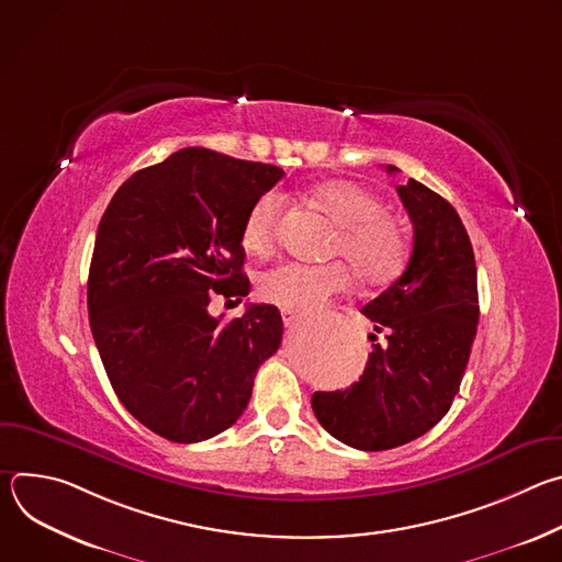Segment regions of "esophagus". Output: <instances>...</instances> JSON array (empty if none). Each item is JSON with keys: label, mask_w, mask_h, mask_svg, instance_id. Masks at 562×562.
I'll list each match as a JSON object with an SVG mask.
<instances>
[{"label": "esophagus", "mask_w": 562, "mask_h": 562, "mask_svg": "<svg viewBox=\"0 0 562 562\" xmlns=\"http://www.w3.org/2000/svg\"><path fill=\"white\" fill-rule=\"evenodd\" d=\"M300 317H302L300 311H295V308H282V323H284V327H293L295 323H300Z\"/></svg>", "instance_id": "esophagus-1"}]
</instances>
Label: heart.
I'll return each mask as SVG.
<instances>
[{
    "label": "heart",
    "instance_id": "b5f03b06",
    "mask_svg": "<svg viewBox=\"0 0 562 562\" xmlns=\"http://www.w3.org/2000/svg\"><path fill=\"white\" fill-rule=\"evenodd\" d=\"M306 200L338 226L329 256L347 260L360 284L384 286L403 273L409 258L405 228L384 215L375 193L349 180H329L313 184ZM280 220L282 200L276 193L260 195L239 231L243 247L258 256L267 254L276 243ZM347 284L349 276L340 262L319 267L291 262L262 273L258 291L271 304L306 311L345 291Z\"/></svg>",
    "mask_w": 562,
    "mask_h": 562
}]
</instances>
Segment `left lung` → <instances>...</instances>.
I'll return each instance as SVG.
<instances>
[{
  "label": "left lung",
  "instance_id": "left-lung-1",
  "mask_svg": "<svg viewBox=\"0 0 562 562\" xmlns=\"http://www.w3.org/2000/svg\"><path fill=\"white\" fill-rule=\"evenodd\" d=\"M397 195L414 224V251L405 273L362 306L384 345H373L349 389L311 397L317 423L362 451L407 445L445 418L480 315L473 249L456 209L416 180L397 187Z\"/></svg>",
  "mask_w": 562,
  "mask_h": 562
}]
</instances>
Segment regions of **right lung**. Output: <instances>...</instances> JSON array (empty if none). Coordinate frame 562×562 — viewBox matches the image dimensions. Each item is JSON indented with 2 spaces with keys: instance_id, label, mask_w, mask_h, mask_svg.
<instances>
[{
  "instance_id": "right-lung-1",
  "label": "right lung",
  "mask_w": 562,
  "mask_h": 562,
  "mask_svg": "<svg viewBox=\"0 0 562 562\" xmlns=\"http://www.w3.org/2000/svg\"><path fill=\"white\" fill-rule=\"evenodd\" d=\"M282 169L191 146L133 173L98 226L91 331L126 412L171 442H202L247 409L282 342L273 304L224 323L213 295L249 293L239 239L249 206Z\"/></svg>"
}]
</instances>
